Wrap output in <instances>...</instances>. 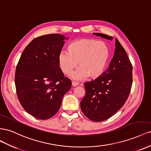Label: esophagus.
Masks as SVG:
<instances>
[{"instance_id": "1", "label": "esophagus", "mask_w": 151, "mask_h": 151, "mask_svg": "<svg viewBox=\"0 0 151 151\" xmlns=\"http://www.w3.org/2000/svg\"><path fill=\"white\" fill-rule=\"evenodd\" d=\"M71 84H72V86H73V87H76V86H78V85H79V83H78L75 82V81H73Z\"/></svg>"}]
</instances>
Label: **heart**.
Returning <instances> with one entry per match:
<instances>
[{
  "label": "heart",
  "mask_w": 151,
  "mask_h": 151,
  "mask_svg": "<svg viewBox=\"0 0 151 151\" xmlns=\"http://www.w3.org/2000/svg\"><path fill=\"white\" fill-rule=\"evenodd\" d=\"M68 52H61L58 63L61 71L70 75L77 66L79 68L71 75L73 79L84 80L89 76L97 78L102 75L109 58V49L105 42L94 38H81L68 45Z\"/></svg>",
  "instance_id": "obj_1"
}]
</instances>
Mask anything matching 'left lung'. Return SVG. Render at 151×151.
<instances>
[{"instance_id":"1","label":"left lung","mask_w":151,"mask_h":151,"mask_svg":"<svg viewBox=\"0 0 151 151\" xmlns=\"http://www.w3.org/2000/svg\"><path fill=\"white\" fill-rule=\"evenodd\" d=\"M93 35L113 40L100 33ZM115 50L107 70L93 81L85 83L86 93L80 103L81 109L93 122L109 119L124 104L132 85V65L123 46L116 38Z\"/></svg>"}]
</instances>
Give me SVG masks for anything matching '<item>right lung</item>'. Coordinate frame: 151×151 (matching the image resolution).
Wrapping results in <instances>:
<instances>
[{
    "label": "right lung",
    "instance_id": "1",
    "mask_svg": "<svg viewBox=\"0 0 151 151\" xmlns=\"http://www.w3.org/2000/svg\"><path fill=\"white\" fill-rule=\"evenodd\" d=\"M65 38L56 33L34 38L17 64L18 98L24 110L37 119H47L56 114L64 95L71 87L58 63Z\"/></svg>",
    "mask_w": 151,
    "mask_h": 151
}]
</instances>
